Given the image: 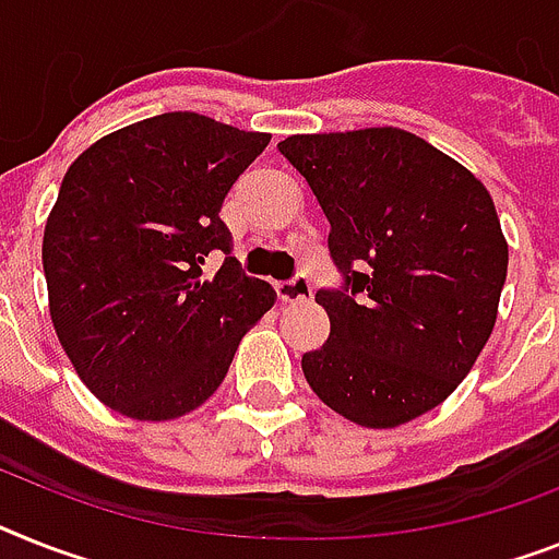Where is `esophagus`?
I'll list each match as a JSON object with an SVG mask.
<instances>
[{
  "label": "esophagus",
  "instance_id": "34e87169",
  "mask_svg": "<svg viewBox=\"0 0 559 559\" xmlns=\"http://www.w3.org/2000/svg\"><path fill=\"white\" fill-rule=\"evenodd\" d=\"M311 294H313L311 280L302 274H297L294 280H288V283L276 285V297H280V302H299V299H311Z\"/></svg>",
  "mask_w": 559,
  "mask_h": 559
}]
</instances>
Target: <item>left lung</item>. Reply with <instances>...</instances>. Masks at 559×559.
Wrapping results in <instances>:
<instances>
[{"instance_id": "obj_1", "label": "left lung", "mask_w": 559, "mask_h": 559, "mask_svg": "<svg viewBox=\"0 0 559 559\" xmlns=\"http://www.w3.org/2000/svg\"><path fill=\"white\" fill-rule=\"evenodd\" d=\"M280 154L331 223L340 288L302 373L357 426L394 428L431 412L488 343L509 271L495 202L472 170L400 128L288 136Z\"/></svg>"}]
</instances>
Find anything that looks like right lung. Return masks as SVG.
I'll return each instance as SVG.
<instances>
[{
	"label": "right lung",
	"instance_id": "right-lung-1",
	"mask_svg": "<svg viewBox=\"0 0 559 559\" xmlns=\"http://www.w3.org/2000/svg\"><path fill=\"white\" fill-rule=\"evenodd\" d=\"M269 142L179 110L110 133L64 174L41 239L50 320L80 380L114 412H193L276 302L230 257L219 216ZM214 255L224 265L202 281Z\"/></svg>",
	"mask_w": 559,
	"mask_h": 559
}]
</instances>
